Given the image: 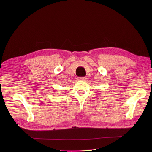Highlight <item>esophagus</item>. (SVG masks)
I'll return each instance as SVG.
<instances>
[{
    "mask_svg": "<svg viewBox=\"0 0 152 152\" xmlns=\"http://www.w3.org/2000/svg\"><path fill=\"white\" fill-rule=\"evenodd\" d=\"M77 79H79V80H82V81H84L86 80V77H78Z\"/></svg>",
    "mask_w": 152,
    "mask_h": 152,
    "instance_id": "esophagus-1",
    "label": "esophagus"
}]
</instances>
